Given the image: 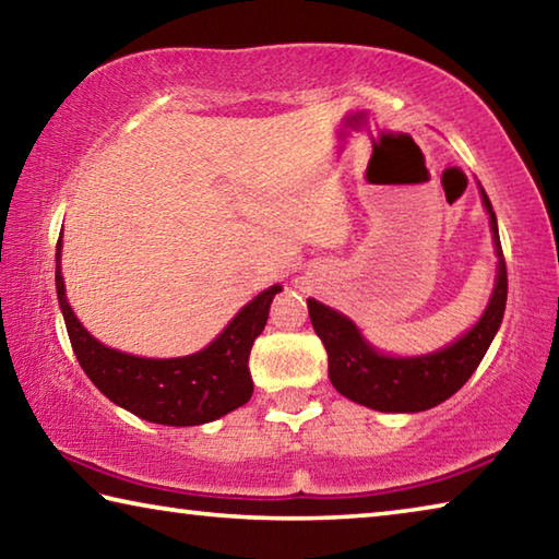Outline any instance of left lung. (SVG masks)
I'll return each instance as SVG.
<instances>
[{"label":"left lung","instance_id":"8db88e82","mask_svg":"<svg viewBox=\"0 0 559 559\" xmlns=\"http://www.w3.org/2000/svg\"><path fill=\"white\" fill-rule=\"evenodd\" d=\"M480 200L488 212L498 253L496 288L478 323L456 343L419 357L384 355L367 343L353 320L316 298H308L310 323L328 349L330 382L347 400L377 412H424L447 402L476 372L498 333L508 300V271L500 249L498 219L484 187Z\"/></svg>","mask_w":559,"mask_h":559}]
</instances>
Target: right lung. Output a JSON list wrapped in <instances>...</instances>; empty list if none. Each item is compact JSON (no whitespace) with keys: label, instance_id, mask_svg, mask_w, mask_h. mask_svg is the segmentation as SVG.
<instances>
[{"label":"right lung","instance_id":"add662e5","mask_svg":"<svg viewBox=\"0 0 559 559\" xmlns=\"http://www.w3.org/2000/svg\"><path fill=\"white\" fill-rule=\"evenodd\" d=\"M56 293L69 330L75 359L88 380L140 419L165 427H197L239 409L251 400L253 382L249 355L263 328H266L271 300L281 286L259 293L243 306L222 335L204 349L187 357L150 359L106 347L93 337L66 298L61 276V236L56 243Z\"/></svg>","mask_w":559,"mask_h":559}]
</instances>
